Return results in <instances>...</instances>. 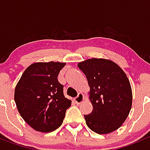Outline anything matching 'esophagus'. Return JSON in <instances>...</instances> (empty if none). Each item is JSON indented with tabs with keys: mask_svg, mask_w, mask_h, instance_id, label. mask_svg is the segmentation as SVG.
I'll return each instance as SVG.
<instances>
[{
	"mask_svg": "<svg viewBox=\"0 0 150 150\" xmlns=\"http://www.w3.org/2000/svg\"><path fill=\"white\" fill-rule=\"evenodd\" d=\"M84 100H85V99H84V94H83L82 93H79V94H78V96L75 98V101L77 104L81 103L82 102H84Z\"/></svg>",
	"mask_w": 150,
	"mask_h": 150,
	"instance_id": "1",
	"label": "esophagus"
}]
</instances>
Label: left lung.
Listing matches in <instances>:
<instances>
[{
	"label": "left lung",
	"mask_w": 150,
	"mask_h": 150,
	"mask_svg": "<svg viewBox=\"0 0 150 150\" xmlns=\"http://www.w3.org/2000/svg\"><path fill=\"white\" fill-rule=\"evenodd\" d=\"M88 79L89 100L93 111L85 115L91 131L106 134L118 129L132 106V90L125 72L113 61L88 59L78 63Z\"/></svg>",
	"instance_id": "left-lung-1"
}]
</instances>
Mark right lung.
<instances>
[{
  "instance_id": "obj_1",
  "label": "right lung",
  "mask_w": 150,
  "mask_h": 150,
  "mask_svg": "<svg viewBox=\"0 0 150 150\" xmlns=\"http://www.w3.org/2000/svg\"><path fill=\"white\" fill-rule=\"evenodd\" d=\"M66 62H38L30 65L16 86L14 100L18 111L37 131L51 132L62 125L71 101L63 94L58 81Z\"/></svg>"
}]
</instances>
